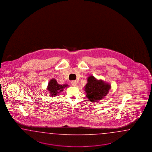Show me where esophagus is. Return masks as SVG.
Instances as JSON below:
<instances>
[{
    "label": "esophagus",
    "instance_id": "1",
    "mask_svg": "<svg viewBox=\"0 0 152 152\" xmlns=\"http://www.w3.org/2000/svg\"><path fill=\"white\" fill-rule=\"evenodd\" d=\"M71 84H72V86H76V85H77V82L76 81H72L71 82Z\"/></svg>",
    "mask_w": 152,
    "mask_h": 152
}]
</instances>
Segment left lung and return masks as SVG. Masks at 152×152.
Segmentation results:
<instances>
[{
	"mask_svg": "<svg viewBox=\"0 0 152 152\" xmlns=\"http://www.w3.org/2000/svg\"><path fill=\"white\" fill-rule=\"evenodd\" d=\"M111 85L104 81L97 80L93 76H90L88 78V83L85 86L86 97L92 102L101 100L108 94Z\"/></svg>",
	"mask_w": 152,
	"mask_h": 152,
	"instance_id": "8db88e82",
	"label": "left lung"
}]
</instances>
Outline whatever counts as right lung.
<instances>
[{
	"mask_svg": "<svg viewBox=\"0 0 152 152\" xmlns=\"http://www.w3.org/2000/svg\"><path fill=\"white\" fill-rule=\"evenodd\" d=\"M67 85H60L56 81L55 79L53 78L50 81L48 85L47 89L50 92L51 96H56L58 94L64 90L65 87H67Z\"/></svg>",
	"mask_w": 152,
	"mask_h": 152,
	"instance_id": "1",
	"label": "right lung"
}]
</instances>
